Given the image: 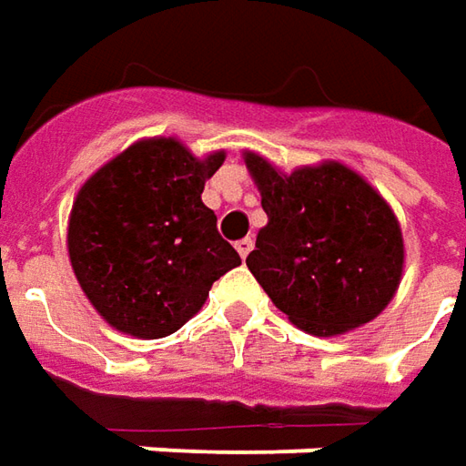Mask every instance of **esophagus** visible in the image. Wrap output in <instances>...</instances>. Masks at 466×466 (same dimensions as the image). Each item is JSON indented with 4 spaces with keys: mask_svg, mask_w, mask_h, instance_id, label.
I'll list each match as a JSON object with an SVG mask.
<instances>
[{
    "mask_svg": "<svg viewBox=\"0 0 466 466\" xmlns=\"http://www.w3.org/2000/svg\"><path fill=\"white\" fill-rule=\"evenodd\" d=\"M236 248H238L240 258H246V256L251 254V248H254V240H251V238H240L238 243H236Z\"/></svg>",
    "mask_w": 466,
    "mask_h": 466,
    "instance_id": "1",
    "label": "esophagus"
}]
</instances>
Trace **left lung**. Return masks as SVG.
Listing matches in <instances>:
<instances>
[{
  "label": "left lung",
  "instance_id": "obj_1",
  "mask_svg": "<svg viewBox=\"0 0 466 466\" xmlns=\"http://www.w3.org/2000/svg\"><path fill=\"white\" fill-rule=\"evenodd\" d=\"M269 223L246 264L271 302L315 336L370 323L402 274V236L390 205L357 171L328 161L289 177L246 153Z\"/></svg>",
  "mask_w": 466,
  "mask_h": 466
}]
</instances>
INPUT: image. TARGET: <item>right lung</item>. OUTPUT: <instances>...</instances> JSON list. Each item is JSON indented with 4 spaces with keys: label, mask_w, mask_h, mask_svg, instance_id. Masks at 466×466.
Segmentation results:
<instances>
[{
    "label": "right lung",
    "mask_w": 466,
    "mask_h": 466,
    "mask_svg": "<svg viewBox=\"0 0 466 466\" xmlns=\"http://www.w3.org/2000/svg\"><path fill=\"white\" fill-rule=\"evenodd\" d=\"M226 153L195 158L174 138L140 140L81 187L68 256L84 295L109 326L164 339L205 305L215 279L240 264L202 202Z\"/></svg>",
    "instance_id": "1"
}]
</instances>
